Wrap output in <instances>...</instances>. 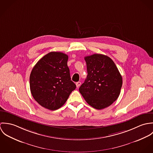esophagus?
<instances>
[{
  "label": "esophagus",
  "mask_w": 153,
  "mask_h": 153,
  "mask_svg": "<svg viewBox=\"0 0 153 153\" xmlns=\"http://www.w3.org/2000/svg\"><path fill=\"white\" fill-rule=\"evenodd\" d=\"M81 82H76V87H79V86L81 85Z\"/></svg>",
  "instance_id": "34e87169"
}]
</instances>
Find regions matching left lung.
<instances>
[{
	"instance_id": "1",
	"label": "left lung",
	"mask_w": 153,
	"mask_h": 153,
	"mask_svg": "<svg viewBox=\"0 0 153 153\" xmlns=\"http://www.w3.org/2000/svg\"><path fill=\"white\" fill-rule=\"evenodd\" d=\"M88 75L79 91L88 104L97 109L111 105L118 98L122 76L113 61L102 54L84 58Z\"/></svg>"
}]
</instances>
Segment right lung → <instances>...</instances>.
Returning a JSON list of instances; mask_svg holds the SVG:
<instances>
[{"label":"right lung","mask_w":153,"mask_h":153,"mask_svg":"<svg viewBox=\"0 0 153 153\" xmlns=\"http://www.w3.org/2000/svg\"><path fill=\"white\" fill-rule=\"evenodd\" d=\"M68 56L59 52H51L33 68L30 75V89L35 100L50 110L61 107L76 88L71 80L67 65Z\"/></svg>","instance_id":"right-lung-1"}]
</instances>
